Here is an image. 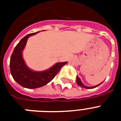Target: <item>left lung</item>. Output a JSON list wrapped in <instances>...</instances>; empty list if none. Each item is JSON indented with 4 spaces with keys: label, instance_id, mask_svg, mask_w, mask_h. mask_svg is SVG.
I'll return each mask as SVG.
<instances>
[{
    "label": "left lung",
    "instance_id": "8db88e82",
    "mask_svg": "<svg viewBox=\"0 0 121 121\" xmlns=\"http://www.w3.org/2000/svg\"><path fill=\"white\" fill-rule=\"evenodd\" d=\"M76 82H77V84H78V85L79 86H81V87H84V88H86V89H93V88H95V87L99 86V85H100V84L102 83H102H100V84H99V85L95 86H92V87H87V86H86L85 85H84V84H82V82H81V79H80V78H79L78 76H77V77H76Z\"/></svg>",
    "mask_w": 121,
    "mask_h": 121
}]
</instances>
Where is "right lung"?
<instances>
[{
  "instance_id": "add662e5",
  "label": "right lung",
  "mask_w": 121,
  "mask_h": 121,
  "mask_svg": "<svg viewBox=\"0 0 121 121\" xmlns=\"http://www.w3.org/2000/svg\"><path fill=\"white\" fill-rule=\"evenodd\" d=\"M37 32L28 34L22 38L15 46L10 58V72L13 79L19 85L26 88H38L47 84L55 77L60 68L67 63H57L49 70L40 72L31 70L27 67L22 58V50L29 37Z\"/></svg>"
}]
</instances>
